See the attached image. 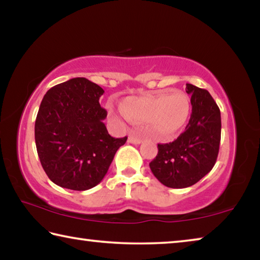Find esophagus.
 I'll use <instances>...</instances> for the list:
<instances>
[{"instance_id":"obj_1","label":"esophagus","mask_w":260,"mask_h":260,"mask_svg":"<svg viewBox=\"0 0 260 260\" xmlns=\"http://www.w3.org/2000/svg\"><path fill=\"white\" fill-rule=\"evenodd\" d=\"M142 139L141 138H139V136H136L135 134H129V136H128V142H131V143H133V144H140V143H142Z\"/></svg>"}]
</instances>
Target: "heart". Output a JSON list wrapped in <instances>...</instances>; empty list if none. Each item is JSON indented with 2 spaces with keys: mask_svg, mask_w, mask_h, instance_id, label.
Masks as SVG:
<instances>
[{
  "mask_svg": "<svg viewBox=\"0 0 260 260\" xmlns=\"http://www.w3.org/2000/svg\"><path fill=\"white\" fill-rule=\"evenodd\" d=\"M122 109L111 110L113 117L127 120L128 118L139 122L150 121V129L155 135L166 138L181 131L187 124L191 111L190 99L182 91L171 94L146 95L127 98L122 102Z\"/></svg>",
  "mask_w": 260,
  "mask_h": 260,
  "instance_id": "b5f03b06",
  "label": "heart"
}]
</instances>
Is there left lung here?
Wrapping results in <instances>:
<instances>
[{
  "label": "left lung",
  "mask_w": 260,
  "mask_h": 260,
  "mask_svg": "<svg viewBox=\"0 0 260 260\" xmlns=\"http://www.w3.org/2000/svg\"><path fill=\"white\" fill-rule=\"evenodd\" d=\"M191 96V114L186 131L170 143L158 144V153L149 166L164 186L190 187L205 177L217 161L221 117L217 103L208 90L186 85Z\"/></svg>",
  "instance_id": "1"
}]
</instances>
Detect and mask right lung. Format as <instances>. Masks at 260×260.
I'll list each match as a JSON object with an SVG mask.
<instances>
[{"label":"right lung","instance_id":"1","mask_svg":"<svg viewBox=\"0 0 260 260\" xmlns=\"http://www.w3.org/2000/svg\"><path fill=\"white\" fill-rule=\"evenodd\" d=\"M104 90L86 78H73L47 91L35 120L41 165L57 186L87 190L102 181L127 136L112 138L100 105Z\"/></svg>","mask_w":260,"mask_h":260}]
</instances>
